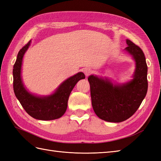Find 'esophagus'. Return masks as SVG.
<instances>
[{"mask_svg": "<svg viewBox=\"0 0 161 161\" xmlns=\"http://www.w3.org/2000/svg\"><path fill=\"white\" fill-rule=\"evenodd\" d=\"M84 73L86 76H88L91 73H92V70L90 69V68H85L84 70Z\"/></svg>", "mask_w": 161, "mask_h": 161, "instance_id": "1", "label": "esophagus"}]
</instances>
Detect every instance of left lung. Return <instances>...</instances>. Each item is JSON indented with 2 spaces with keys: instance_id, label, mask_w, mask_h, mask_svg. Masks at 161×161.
<instances>
[{
  "instance_id": "1",
  "label": "left lung",
  "mask_w": 161,
  "mask_h": 161,
  "mask_svg": "<svg viewBox=\"0 0 161 161\" xmlns=\"http://www.w3.org/2000/svg\"><path fill=\"white\" fill-rule=\"evenodd\" d=\"M125 50L136 62L133 79L122 84H114L108 79L88 77L93 108L99 118L110 122H120L135 114L146 96L148 88L147 66L139 46L126 39Z\"/></svg>"
}]
</instances>
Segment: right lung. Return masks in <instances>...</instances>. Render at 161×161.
<instances>
[{
  "label": "right lung",
  "mask_w": 161,
  "mask_h": 161,
  "mask_svg": "<svg viewBox=\"0 0 161 161\" xmlns=\"http://www.w3.org/2000/svg\"><path fill=\"white\" fill-rule=\"evenodd\" d=\"M31 41L23 46L17 54L13 68V88L16 98L23 108L32 118L41 120H53L61 118L66 112L69 95L74 86L81 79L85 78L83 73H78L61 84L52 95L39 97L30 93L25 89L21 79V66L24 54Z\"/></svg>",
  "instance_id": "obj_1"
}]
</instances>
